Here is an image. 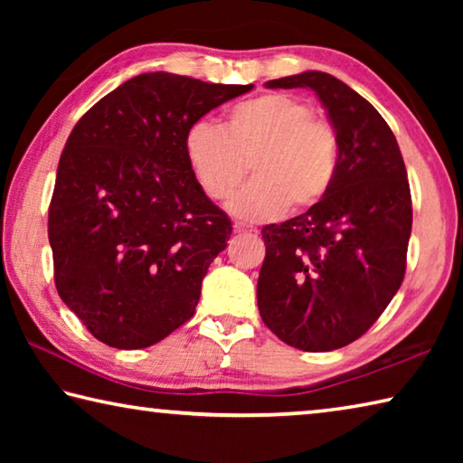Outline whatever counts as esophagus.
<instances>
[{
	"label": "esophagus",
	"instance_id": "esophagus-1",
	"mask_svg": "<svg viewBox=\"0 0 463 463\" xmlns=\"http://www.w3.org/2000/svg\"><path fill=\"white\" fill-rule=\"evenodd\" d=\"M232 229H234V232H255L253 226L242 224V222H234V224H232Z\"/></svg>",
	"mask_w": 463,
	"mask_h": 463
}]
</instances>
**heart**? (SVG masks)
<instances>
[{"instance_id":"1","label":"heart","mask_w":463,"mask_h":463,"mask_svg":"<svg viewBox=\"0 0 463 463\" xmlns=\"http://www.w3.org/2000/svg\"><path fill=\"white\" fill-rule=\"evenodd\" d=\"M184 153L200 190L214 202L237 190L250 161L255 179L231 210L265 221L284 214L289 203L307 210L325 198L339 165V138L307 101L276 91L234 104L221 127L192 124Z\"/></svg>"}]
</instances>
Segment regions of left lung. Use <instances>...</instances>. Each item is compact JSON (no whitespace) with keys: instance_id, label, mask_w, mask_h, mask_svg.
Wrapping results in <instances>:
<instances>
[{"instance_id":"obj_1","label":"left lung","mask_w":463,"mask_h":463,"mask_svg":"<svg viewBox=\"0 0 463 463\" xmlns=\"http://www.w3.org/2000/svg\"><path fill=\"white\" fill-rule=\"evenodd\" d=\"M265 85L317 93L339 138V165L323 200L261 229L257 307L292 347L341 349L380 318L404 279L412 202L401 148L378 109L333 75L304 71Z\"/></svg>"}]
</instances>
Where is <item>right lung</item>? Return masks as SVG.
Listing matches in <instances>:
<instances>
[{
  "label": "right lung",
  "mask_w": 463,
  "mask_h": 463,
  "mask_svg": "<svg viewBox=\"0 0 463 463\" xmlns=\"http://www.w3.org/2000/svg\"><path fill=\"white\" fill-rule=\"evenodd\" d=\"M250 88L143 73L75 124L59 161L49 241L61 300L98 341L143 349L194 317L232 224L194 179L184 137Z\"/></svg>",
  "instance_id": "right-lung-1"
}]
</instances>
